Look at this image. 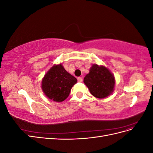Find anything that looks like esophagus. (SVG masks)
Instances as JSON below:
<instances>
[{"label":"esophagus","instance_id":"esophagus-1","mask_svg":"<svg viewBox=\"0 0 153 153\" xmlns=\"http://www.w3.org/2000/svg\"><path fill=\"white\" fill-rule=\"evenodd\" d=\"M77 80H78V82H82L83 81L82 78V77H80V76L77 78Z\"/></svg>","mask_w":153,"mask_h":153}]
</instances>
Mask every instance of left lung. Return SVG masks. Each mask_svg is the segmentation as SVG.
I'll return each instance as SVG.
<instances>
[{
	"label": "left lung",
	"instance_id": "left-lung-1",
	"mask_svg": "<svg viewBox=\"0 0 153 153\" xmlns=\"http://www.w3.org/2000/svg\"><path fill=\"white\" fill-rule=\"evenodd\" d=\"M84 82L92 95L101 99L107 97L113 92L115 78L106 68L93 64L89 73L85 76Z\"/></svg>",
	"mask_w": 153,
	"mask_h": 153
}]
</instances>
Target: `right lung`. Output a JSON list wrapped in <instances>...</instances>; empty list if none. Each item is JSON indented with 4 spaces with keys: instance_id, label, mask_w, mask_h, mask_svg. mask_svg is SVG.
Returning a JSON list of instances; mask_svg holds the SVG:
<instances>
[{
    "instance_id": "right-lung-1",
    "label": "right lung",
    "mask_w": 153,
    "mask_h": 153,
    "mask_svg": "<svg viewBox=\"0 0 153 153\" xmlns=\"http://www.w3.org/2000/svg\"><path fill=\"white\" fill-rule=\"evenodd\" d=\"M76 82V78L68 73L61 64L55 65L43 78L42 89L49 99L61 102L68 98Z\"/></svg>"
}]
</instances>
